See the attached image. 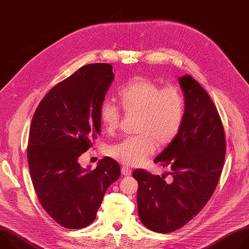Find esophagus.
Here are the masks:
<instances>
[{
    "label": "esophagus",
    "instance_id": "34e87169",
    "mask_svg": "<svg viewBox=\"0 0 249 249\" xmlns=\"http://www.w3.org/2000/svg\"><path fill=\"white\" fill-rule=\"evenodd\" d=\"M121 172L124 176H129L132 174V169L130 167H127V166H123L121 168Z\"/></svg>",
    "mask_w": 249,
    "mask_h": 249
}]
</instances>
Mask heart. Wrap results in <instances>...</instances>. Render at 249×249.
I'll use <instances>...</instances> for the list:
<instances>
[{
  "mask_svg": "<svg viewBox=\"0 0 249 249\" xmlns=\"http://www.w3.org/2000/svg\"><path fill=\"white\" fill-rule=\"evenodd\" d=\"M122 108L137 112L136 137H127L107 149V155L129 165L143 164L158 146L169 144L179 132L185 111L184 98L175 87L161 88L147 78H137L118 91ZM100 120L107 132H114L120 123L119 106L110 99H104L99 106Z\"/></svg>",
  "mask_w": 249,
  "mask_h": 249,
  "instance_id": "b5f03b06",
  "label": "heart"
}]
</instances>
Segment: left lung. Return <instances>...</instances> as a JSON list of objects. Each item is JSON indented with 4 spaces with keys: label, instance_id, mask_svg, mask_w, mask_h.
<instances>
[{
    "label": "left lung",
    "instance_id": "1",
    "mask_svg": "<svg viewBox=\"0 0 249 249\" xmlns=\"http://www.w3.org/2000/svg\"><path fill=\"white\" fill-rule=\"evenodd\" d=\"M185 111L179 132L155 159L169 172L136 169L138 213L149 230L167 233L185 226L204 208L220 179L226 155L222 120L206 90L191 76L178 78ZM172 179L165 181V176Z\"/></svg>",
    "mask_w": 249,
    "mask_h": 249
}]
</instances>
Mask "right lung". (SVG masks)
<instances>
[{
	"label": "right lung",
	"mask_w": 249,
	"mask_h": 249,
	"mask_svg": "<svg viewBox=\"0 0 249 249\" xmlns=\"http://www.w3.org/2000/svg\"><path fill=\"white\" fill-rule=\"evenodd\" d=\"M113 79L110 64L80 68L43 97L31 120L27 160L33 187L47 214L67 229L90 225L120 176L118 162L108 157L93 170L79 163L100 134L99 106Z\"/></svg>",
	"instance_id": "right-lung-1"
}]
</instances>
